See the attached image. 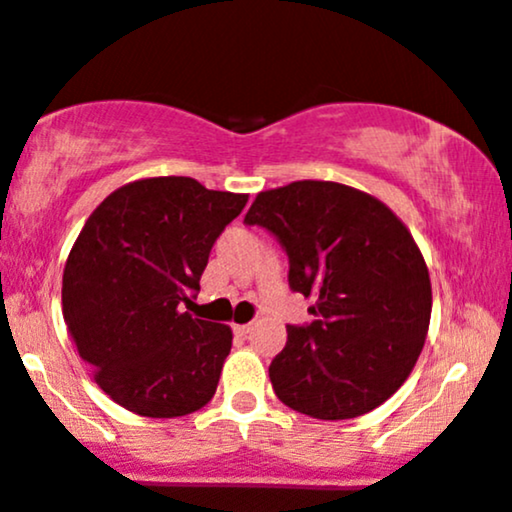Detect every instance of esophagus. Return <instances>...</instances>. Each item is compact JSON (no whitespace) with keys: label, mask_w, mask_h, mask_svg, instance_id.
Masks as SVG:
<instances>
[{"label":"esophagus","mask_w":512,"mask_h":512,"mask_svg":"<svg viewBox=\"0 0 512 512\" xmlns=\"http://www.w3.org/2000/svg\"><path fill=\"white\" fill-rule=\"evenodd\" d=\"M233 331H236V336H248L252 331V324H236L233 326Z\"/></svg>","instance_id":"esophagus-1"}]
</instances>
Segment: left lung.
<instances>
[{
	"instance_id": "8db88e82",
	"label": "left lung",
	"mask_w": 512,
	"mask_h": 512,
	"mask_svg": "<svg viewBox=\"0 0 512 512\" xmlns=\"http://www.w3.org/2000/svg\"><path fill=\"white\" fill-rule=\"evenodd\" d=\"M245 224L274 233L288 283L315 298L269 365L274 393L315 420H350L410 377L432 317V281L415 238L377 197L334 181L264 190Z\"/></svg>"
}]
</instances>
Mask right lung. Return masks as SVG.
<instances>
[{"instance_id": "right-lung-1", "label": "right lung", "mask_w": 512, "mask_h": 512, "mask_svg": "<svg viewBox=\"0 0 512 512\" xmlns=\"http://www.w3.org/2000/svg\"><path fill=\"white\" fill-rule=\"evenodd\" d=\"M245 202L188 176L140 178L85 221L64 267L61 307L78 355L121 408L166 420L212 400L233 334L183 305Z\"/></svg>"}]
</instances>
